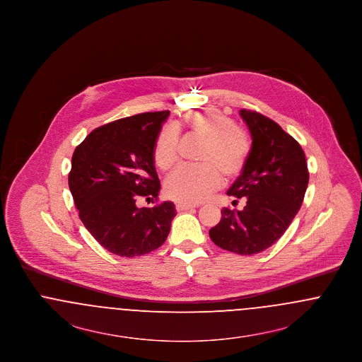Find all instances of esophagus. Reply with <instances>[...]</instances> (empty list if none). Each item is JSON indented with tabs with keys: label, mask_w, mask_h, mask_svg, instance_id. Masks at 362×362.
Wrapping results in <instances>:
<instances>
[{
	"label": "esophagus",
	"mask_w": 362,
	"mask_h": 362,
	"mask_svg": "<svg viewBox=\"0 0 362 362\" xmlns=\"http://www.w3.org/2000/svg\"><path fill=\"white\" fill-rule=\"evenodd\" d=\"M176 210L177 211H185V210H189V209H194L195 205H186V204H176Z\"/></svg>",
	"instance_id": "esophagus-1"
}]
</instances>
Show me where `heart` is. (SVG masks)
<instances>
[{"mask_svg": "<svg viewBox=\"0 0 362 362\" xmlns=\"http://www.w3.org/2000/svg\"><path fill=\"white\" fill-rule=\"evenodd\" d=\"M185 126L191 134L205 141L199 167L183 165L165 180V194L179 204L195 205L220 189L225 179L238 177L251 153L247 134L235 121L217 110L191 111L185 115ZM179 132L173 124L164 126L155 141L153 158L157 168L167 171L177 161Z\"/></svg>", "mask_w": 362, "mask_h": 362, "instance_id": "b5f03b06", "label": "heart"}]
</instances>
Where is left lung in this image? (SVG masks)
I'll use <instances>...</instances> for the list:
<instances>
[{
  "instance_id": "left-lung-1",
  "label": "left lung",
  "mask_w": 362,
  "mask_h": 362,
  "mask_svg": "<svg viewBox=\"0 0 362 362\" xmlns=\"http://www.w3.org/2000/svg\"><path fill=\"white\" fill-rule=\"evenodd\" d=\"M240 115L252 146L228 195L245 199L247 205L243 210L224 207L209 236L226 251L254 255L285 233L304 201L310 173L301 145L276 122L245 108Z\"/></svg>"
}]
</instances>
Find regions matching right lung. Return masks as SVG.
Segmentation results:
<instances>
[{"mask_svg":"<svg viewBox=\"0 0 362 362\" xmlns=\"http://www.w3.org/2000/svg\"><path fill=\"white\" fill-rule=\"evenodd\" d=\"M170 111L144 112L92 130L74 149L69 189L80 220L107 251L126 258L158 248L176 216L170 201L137 207L139 198L157 201L160 180L153 148Z\"/></svg>","mask_w":362,"mask_h":362,"instance_id":"add662e5","label":"right lung"}]
</instances>
